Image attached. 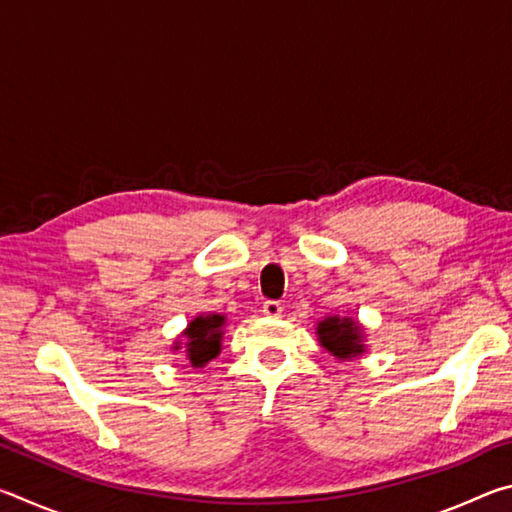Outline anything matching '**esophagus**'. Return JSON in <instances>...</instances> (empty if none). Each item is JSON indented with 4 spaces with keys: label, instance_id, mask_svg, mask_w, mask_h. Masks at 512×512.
<instances>
[{
    "label": "esophagus",
    "instance_id": "esophagus-1",
    "mask_svg": "<svg viewBox=\"0 0 512 512\" xmlns=\"http://www.w3.org/2000/svg\"><path fill=\"white\" fill-rule=\"evenodd\" d=\"M262 309H264V314L271 316V318H277L282 314V305L277 300H266Z\"/></svg>",
    "mask_w": 512,
    "mask_h": 512
}]
</instances>
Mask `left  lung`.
<instances>
[{"mask_svg":"<svg viewBox=\"0 0 512 512\" xmlns=\"http://www.w3.org/2000/svg\"><path fill=\"white\" fill-rule=\"evenodd\" d=\"M318 341L336 359H352L366 352L363 327L348 316H327L316 327Z\"/></svg>","mask_w":512,"mask_h":512,"instance_id":"obj_1","label":"left lung"}]
</instances>
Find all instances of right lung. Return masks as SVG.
Here are the masks:
<instances>
[{
    "mask_svg": "<svg viewBox=\"0 0 512 512\" xmlns=\"http://www.w3.org/2000/svg\"><path fill=\"white\" fill-rule=\"evenodd\" d=\"M223 325L225 316L221 314H207V316H196L192 323L187 325L183 332L185 336V352L187 359L194 368H203L207 361L219 357L221 352V341H223ZM183 348V343L176 341L173 350Z\"/></svg>",
    "mask_w": 512,
    "mask_h": 512,
    "instance_id": "right-lung-1",
    "label": "right lung"
}]
</instances>
